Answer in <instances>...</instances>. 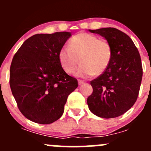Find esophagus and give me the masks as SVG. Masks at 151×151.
Masks as SVG:
<instances>
[{"label": "esophagus", "instance_id": "34e87169", "mask_svg": "<svg viewBox=\"0 0 151 151\" xmlns=\"http://www.w3.org/2000/svg\"><path fill=\"white\" fill-rule=\"evenodd\" d=\"M84 83V81L81 80V79H79V80H78V84H79V85H81V84H83Z\"/></svg>", "mask_w": 151, "mask_h": 151}]
</instances>
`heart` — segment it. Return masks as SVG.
I'll list each match as a JSON object with an SVG mask.
<instances>
[{
    "label": "heart",
    "mask_w": 151,
    "mask_h": 151,
    "mask_svg": "<svg viewBox=\"0 0 151 151\" xmlns=\"http://www.w3.org/2000/svg\"><path fill=\"white\" fill-rule=\"evenodd\" d=\"M112 56V48L106 40H99L88 33H79L70 41V47H63L59 52V60L67 73L76 70L77 77L87 78L99 75L106 70Z\"/></svg>",
    "instance_id": "obj_1"
}]
</instances>
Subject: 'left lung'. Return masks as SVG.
<instances>
[{"label": "left lung", "mask_w": 151, "mask_h": 151, "mask_svg": "<svg viewBox=\"0 0 151 151\" xmlns=\"http://www.w3.org/2000/svg\"><path fill=\"white\" fill-rule=\"evenodd\" d=\"M110 43L112 56L103 74L91 81L89 110L104 119L121 116L133 106L141 86L143 67L139 52L129 35L114 27L89 30Z\"/></svg>", "instance_id": "left-lung-1"}]
</instances>
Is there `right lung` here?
I'll list each match as a JSON object with an SVG mask.
<instances>
[{"label": "right lung", "mask_w": 151, "mask_h": 151, "mask_svg": "<svg viewBox=\"0 0 151 151\" xmlns=\"http://www.w3.org/2000/svg\"><path fill=\"white\" fill-rule=\"evenodd\" d=\"M71 32L36 34L15 54L10 86L19 110L29 120L50 124L63 114L67 97L78 86L59 60V52Z\"/></svg>", "instance_id": "obj_1"}]
</instances>
